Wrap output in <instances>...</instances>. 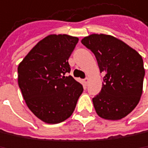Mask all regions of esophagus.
<instances>
[{
    "label": "esophagus",
    "instance_id": "esophagus-1",
    "mask_svg": "<svg viewBox=\"0 0 148 148\" xmlns=\"http://www.w3.org/2000/svg\"><path fill=\"white\" fill-rule=\"evenodd\" d=\"M84 84H88V82H89V77L84 78Z\"/></svg>",
    "mask_w": 148,
    "mask_h": 148
}]
</instances>
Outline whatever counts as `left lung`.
Segmentation results:
<instances>
[{"label": "left lung", "instance_id": "obj_1", "mask_svg": "<svg viewBox=\"0 0 148 148\" xmlns=\"http://www.w3.org/2000/svg\"><path fill=\"white\" fill-rule=\"evenodd\" d=\"M82 44L96 56L104 72L101 92L93 99L97 114L106 120L127 116L140 102L145 69L141 56L123 41L106 34H90Z\"/></svg>", "mask_w": 148, "mask_h": 148}]
</instances>
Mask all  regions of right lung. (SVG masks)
Instances as JSON below:
<instances>
[{"instance_id":"add662e5","label":"right lung","mask_w":148,"mask_h":148,"mask_svg":"<svg viewBox=\"0 0 148 148\" xmlns=\"http://www.w3.org/2000/svg\"><path fill=\"white\" fill-rule=\"evenodd\" d=\"M78 42L67 34L44 38L18 66V84L23 98L38 119L56 124L69 118L83 93V86L70 73L68 59Z\"/></svg>"}]
</instances>
